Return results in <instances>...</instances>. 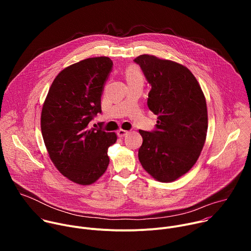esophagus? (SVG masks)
Instances as JSON below:
<instances>
[{
    "mask_svg": "<svg viewBox=\"0 0 251 251\" xmlns=\"http://www.w3.org/2000/svg\"><path fill=\"white\" fill-rule=\"evenodd\" d=\"M128 134H129V132L126 131V130H123V129H120V130L117 132V135H118V137H120V138H123V137H125L126 135H128Z\"/></svg>",
    "mask_w": 251,
    "mask_h": 251,
    "instance_id": "1",
    "label": "esophagus"
}]
</instances>
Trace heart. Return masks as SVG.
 I'll return each mask as SVG.
<instances>
[{"label": "heart", "mask_w": 251, "mask_h": 251, "mask_svg": "<svg viewBox=\"0 0 251 251\" xmlns=\"http://www.w3.org/2000/svg\"><path fill=\"white\" fill-rule=\"evenodd\" d=\"M125 76L127 79V82H133V81H143V75L141 74L140 69L135 66H129L125 71Z\"/></svg>", "instance_id": "heart-1"}]
</instances>
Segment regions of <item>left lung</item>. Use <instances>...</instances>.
<instances>
[{
    "label": "left lung",
    "mask_w": 251,
    "mask_h": 251,
    "mask_svg": "<svg viewBox=\"0 0 251 251\" xmlns=\"http://www.w3.org/2000/svg\"><path fill=\"white\" fill-rule=\"evenodd\" d=\"M140 65L151 90L149 109L158 116L155 130H139L143 138L138 157L159 182H173L199 159L207 131L206 102L191 71L172 60L142 54Z\"/></svg>",
    "instance_id": "left-lung-1"
}]
</instances>
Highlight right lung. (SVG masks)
<instances>
[{
    "mask_svg": "<svg viewBox=\"0 0 251 251\" xmlns=\"http://www.w3.org/2000/svg\"><path fill=\"white\" fill-rule=\"evenodd\" d=\"M113 62L91 57L70 65L54 78L43 106L41 127L45 145L57 170L79 185L96 182L109 165L108 148L115 133L90 128L101 113V95Z\"/></svg>",
    "mask_w": 251,
    "mask_h": 251,
    "instance_id": "obj_1",
    "label": "right lung"
}]
</instances>
